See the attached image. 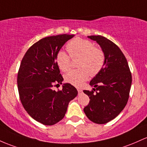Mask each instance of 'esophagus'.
I'll return each mask as SVG.
<instances>
[{"label": "esophagus", "instance_id": "1", "mask_svg": "<svg viewBox=\"0 0 147 147\" xmlns=\"http://www.w3.org/2000/svg\"><path fill=\"white\" fill-rule=\"evenodd\" d=\"M77 91H78L79 94H81V93H82V90L80 89V88H77Z\"/></svg>", "mask_w": 147, "mask_h": 147}]
</instances>
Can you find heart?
<instances>
[{"label": "heart", "mask_w": 147, "mask_h": 147, "mask_svg": "<svg viewBox=\"0 0 147 147\" xmlns=\"http://www.w3.org/2000/svg\"><path fill=\"white\" fill-rule=\"evenodd\" d=\"M69 55L63 51L56 54L55 61L59 68L67 72L70 68L71 59L79 58L77 66L65 75V81L75 86H80L90 75L95 76L102 70L105 63V55L102 49L96 47L89 40L76 38L66 45Z\"/></svg>", "instance_id": "1"}]
</instances>
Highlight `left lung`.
<instances>
[{"label":"left lung","mask_w":147,"mask_h":147,"mask_svg":"<svg viewBox=\"0 0 147 147\" xmlns=\"http://www.w3.org/2000/svg\"><path fill=\"white\" fill-rule=\"evenodd\" d=\"M88 38L101 47L105 55V63L90 82L89 84L94 87L93 90L83 91L90 98L84 112L93 123L105 124L116 118L126 105L132 75L128 61L117 45L101 35Z\"/></svg>","instance_id":"left-lung-1"}]
</instances>
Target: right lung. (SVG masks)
<instances>
[{"instance_id": "add662e5", "label": "right lung", "mask_w": 147, "mask_h": 147, "mask_svg": "<svg viewBox=\"0 0 147 147\" xmlns=\"http://www.w3.org/2000/svg\"><path fill=\"white\" fill-rule=\"evenodd\" d=\"M74 35L46 37L33 44L22 59L17 75L20 100L27 113L35 121L52 125L63 119L70 100L77 91L70 84L56 91L53 86L62 84L56 55Z\"/></svg>"}]
</instances>
